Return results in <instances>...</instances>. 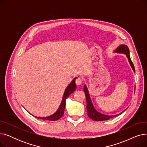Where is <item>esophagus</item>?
<instances>
[{"label":"esophagus","mask_w":147,"mask_h":147,"mask_svg":"<svg viewBox=\"0 0 147 147\" xmlns=\"http://www.w3.org/2000/svg\"><path fill=\"white\" fill-rule=\"evenodd\" d=\"M83 81V79L82 78H78V79H76V83L77 84H78V85H80V84L82 83Z\"/></svg>","instance_id":"1"}]
</instances>
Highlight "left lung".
I'll return each mask as SVG.
<instances>
[{"label": "left lung", "mask_w": 147, "mask_h": 147, "mask_svg": "<svg viewBox=\"0 0 147 147\" xmlns=\"http://www.w3.org/2000/svg\"><path fill=\"white\" fill-rule=\"evenodd\" d=\"M116 52H121L123 53H125L129 61V63L130 64L131 67H132L133 70L134 72H135V67L134 65L132 63V61H131L130 57V54H129V49L128 48L127 46L125 45H121L120 46V47H119L117 49H116ZM83 90L84 92V94H85V96H86V109H87V112H88V116L89 117L90 119H91L92 120H93L94 121H104V120H109L111 118H114L118 116L119 115L122 114L124 111L121 112V113L119 114H116V115H104L102 114L101 113H100L99 112H98L95 109V108L92 103L91 99L89 94V92L88 90L87 87L86 85L84 86L83 88Z\"/></svg>", "instance_id": "left-lung-1"}]
</instances>
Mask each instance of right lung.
<instances>
[{
    "label": "right lung",
    "instance_id": "right-lung-1",
    "mask_svg": "<svg viewBox=\"0 0 147 147\" xmlns=\"http://www.w3.org/2000/svg\"><path fill=\"white\" fill-rule=\"evenodd\" d=\"M76 79V78H75L73 80V81L70 83V84H69V85L67 87V88L65 90V92H64V94L63 95V100H62L61 104L59 107V109L55 113L48 117H36L38 118V119H42V120H45L55 121V120L59 119L62 116H63L64 114L65 107V100H66L67 98L76 90V85L75 83Z\"/></svg>",
    "mask_w": 147,
    "mask_h": 147
}]
</instances>
